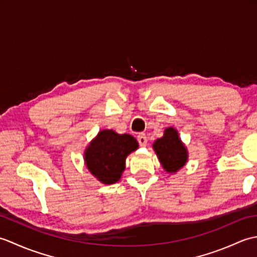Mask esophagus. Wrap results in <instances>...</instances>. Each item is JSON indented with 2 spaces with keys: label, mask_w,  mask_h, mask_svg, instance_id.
<instances>
[{
  "label": "esophagus",
  "mask_w": 257,
  "mask_h": 257,
  "mask_svg": "<svg viewBox=\"0 0 257 257\" xmlns=\"http://www.w3.org/2000/svg\"><path fill=\"white\" fill-rule=\"evenodd\" d=\"M137 140H138V143H139V145L141 147H145L147 145V141H148V139H147L146 134H144V133H141V134L138 135Z\"/></svg>",
  "instance_id": "34e87169"
}]
</instances>
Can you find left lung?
I'll return each mask as SVG.
<instances>
[{"label":"left lung","instance_id":"1","mask_svg":"<svg viewBox=\"0 0 257 257\" xmlns=\"http://www.w3.org/2000/svg\"><path fill=\"white\" fill-rule=\"evenodd\" d=\"M154 149L167 172H177L188 160V152L176 129L167 128L163 137L158 139Z\"/></svg>","mask_w":257,"mask_h":257}]
</instances>
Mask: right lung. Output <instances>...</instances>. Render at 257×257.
<instances>
[{
  "instance_id": "obj_1",
  "label": "right lung",
  "mask_w": 257,
  "mask_h": 257,
  "mask_svg": "<svg viewBox=\"0 0 257 257\" xmlns=\"http://www.w3.org/2000/svg\"><path fill=\"white\" fill-rule=\"evenodd\" d=\"M137 148L138 143L133 136L102 130L85 152L86 166L102 183H114L124 170L125 158Z\"/></svg>"
}]
</instances>
